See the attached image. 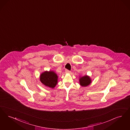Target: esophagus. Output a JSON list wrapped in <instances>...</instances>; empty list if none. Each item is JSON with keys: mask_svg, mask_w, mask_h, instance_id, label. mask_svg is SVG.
I'll return each instance as SVG.
<instances>
[{"mask_svg": "<svg viewBox=\"0 0 130 130\" xmlns=\"http://www.w3.org/2000/svg\"><path fill=\"white\" fill-rule=\"evenodd\" d=\"M66 72L67 73H70V71L66 69Z\"/></svg>", "mask_w": 130, "mask_h": 130, "instance_id": "1", "label": "esophagus"}]
</instances>
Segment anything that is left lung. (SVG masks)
<instances>
[{"instance_id": "8db88e82", "label": "left lung", "mask_w": 130, "mask_h": 130, "mask_svg": "<svg viewBox=\"0 0 130 130\" xmlns=\"http://www.w3.org/2000/svg\"><path fill=\"white\" fill-rule=\"evenodd\" d=\"M79 81L80 85L84 87L89 85L92 82L90 78L87 75L80 77L79 78Z\"/></svg>"}]
</instances>
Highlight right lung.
Listing matches in <instances>:
<instances>
[{"mask_svg": "<svg viewBox=\"0 0 130 130\" xmlns=\"http://www.w3.org/2000/svg\"><path fill=\"white\" fill-rule=\"evenodd\" d=\"M41 82L46 86L54 88L58 83V76L54 71H45L40 77Z\"/></svg>", "mask_w": 130, "mask_h": 130, "instance_id": "right-lung-1", "label": "right lung"}]
</instances>
